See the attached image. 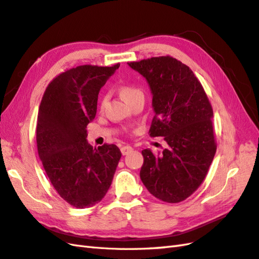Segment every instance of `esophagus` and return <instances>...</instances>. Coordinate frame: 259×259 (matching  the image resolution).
Listing matches in <instances>:
<instances>
[{
  "mask_svg": "<svg viewBox=\"0 0 259 259\" xmlns=\"http://www.w3.org/2000/svg\"><path fill=\"white\" fill-rule=\"evenodd\" d=\"M120 150H121V153H122L123 155H125V154L130 153L134 149H132V147H130V146H124V147H122Z\"/></svg>",
  "mask_w": 259,
  "mask_h": 259,
  "instance_id": "esophagus-1",
  "label": "esophagus"
}]
</instances>
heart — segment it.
<instances>
[{
	"label": "heart",
	"instance_id": "obj_1",
	"mask_svg": "<svg viewBox=\"0 0 259 259\" xmlns=\"http://www.w3.org/2000/svg\"><path fill=\"white\" fill-rule=\"evenodd\" d=\"M120 94L123 97V99L125 101H128L129 99L136 97L138 95H142V92L140 88H138L134 85H123L120 87ZM107 102V96H105L104 98L101 100V107H104Z\"/></svg>",
	"mask_w": 259,
	"mask_h": 259
}]
</instances>
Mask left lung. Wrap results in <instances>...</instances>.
I'll list each match as a JSON object with an SVG mask.
<instances>
[{
    "instance_id": "obj_1",
    "label": "left lung",
    "mask_w": 259,
    "mask_h": 259,
    "mask_svg": "<svg viewBox=\"0 0 259 259\" xmlns=\"http://www.w3.org/2000/svg\"><path fill=\"white\" fill-rule=\"evenodd\" d=\"M128 65L151 89L155 115L150 137H163L169 146L158 155L143 150L141 181L159 200L182 202L202 184L214 159L212 106L193 71L176 58L151 57Z\"/></svg>"
}]
</instances>
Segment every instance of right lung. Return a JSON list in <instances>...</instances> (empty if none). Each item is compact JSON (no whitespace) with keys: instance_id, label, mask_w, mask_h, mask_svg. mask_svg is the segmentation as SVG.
Here are the masks:
<instances>
[{"instance_id":"1","label":"right lung","mask_w":259,"mask_h":259,"mask_svg":"<svg viewBox=\"0 0 259 259\" xmlns=\"http://www.w3.org/2000/svg\"><path fill=\"white\" fill-rule=\"evenodd\" d=\"M119 66L82 65L66 70L48 83L40 101L36 125L39 159L59 196L77 208L104 198L121 158L115 144L96 149L86 140L98 94Z\"/></svg>"}]
</instances>
